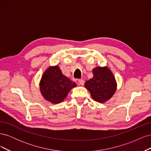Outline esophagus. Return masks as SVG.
Wrapping results in <instances>:
<instances>
[{
    "mask_svg": "<svg viewBox=\"0 0 151 151\" xmlns=\"http://www.w3.org/2000/svg\"><path fill=\"white\" fill-rule=\"evenodd\" d=\"M78 84L81 86H83L84 84V81L83 79H79L78 81Z\"/></svg>",
    "mask_w": 151,
    "mask_h": 151,
    "instance_id": "34e87169",
    "label": "esophagus"
}]
</instances>
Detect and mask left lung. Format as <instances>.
<instances>
[{
	"label": "left lung",
	"mask_w": 151,
	"mask_h": 151,
	"mask_svg": "<svg viewBox=\"0 0 151 151\" xmlns=\"http://www.w3.org/2000/svg\"><path fill=\"white\" fill-rule=\"evenodd\" d=\"M93 77L86 81L84 86L96 101L104 103L115 93L116 84L115 77L107 67H96Z\"/></svg>",
	"instance_id": "1"
}]
</instances>
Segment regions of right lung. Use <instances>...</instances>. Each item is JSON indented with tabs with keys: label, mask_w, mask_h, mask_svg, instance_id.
I'll return each mask as SVG.
<instances>
[{
	"label": "right lung",
	"mask_w": 151,
	"mask_h": 151,
	"mask_svg": "<svg viewBox=\"0 0 151 151\" xmlns=\"http://www.w3.org/2000/svg\"><path fill=\"white\" fill-rule=\"evenodd\" d=\"M76 86L75 83L62 74L58 66L49 67L40 82L41 92L44 98L55 104L63 101L70 90Z\"/></svg>",
	"instance_id": "1"
}]
</instances>
